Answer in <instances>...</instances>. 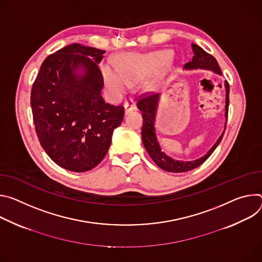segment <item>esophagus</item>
I'll return each instance as SVG.
<instances>
[{
    "label": "esophagus",
    "mask_w": 262,
    "mask_h": 262,
    "mask_svg": "<svg viewBox=\"0 0 262 262\" xmlns=\"http://www.w3.org/2000/svg\"><path fill=\"white\" fill-rule=\"evenodd\" d=\"M136 110V103L133 100H130L125 104V114H129L130 112Z\"/></svg>",
    "instance_id": "obj_1"
}]
</instances>
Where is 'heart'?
<instances>
[{
  "instance_id": "obj_1",
  "label": "heart",
  "mask_w": 262,
  "mask_h": 262,
  "mask_svg": "<svg viewBox=\"0 0 262 262\" xmlns=\"http://www.w3.org/2000/svg\"><path fill=\"white\" fill-rule=\"evenodd\" d=\"M169 58L167 51L149 54H135L121 58L119 70L110 66L102 67V74L108 90L115 96H122L131 86L163 67Z\"/></svg>"
}]
</instances>
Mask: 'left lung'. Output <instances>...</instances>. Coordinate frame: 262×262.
I'll list each match as a JSON object with an SVG mask.
<instances>
[{"label":"left lung","mask_w":262,"mask_h":262,"mask_svg":"<svg viewBox=\"0 0 262 262\" xmlns=\"http://www.w3.org/2000/svg\"><path fill=\"white\" fill-rule=\"evenodd\" d=\"M191 48L193 51L192 60L187 62L184 66V70H206L211 71L220 76H222L221 69L217 64V61L213 56L206 53L201 47L195 43H191ZM225 90H226V101H225V128L215 143L210 148V150L204 155L195 160L191 161H182L176 160L171 158L170 156L166 155L160 147L159 140L157 138L156 129H155V122H156V115L158 110V103L160 100V94L149 95L147 97H143L137 103V108L142 111V130H141V138L143 146L146 148L147 152L149 153L150 157L153 161L162 169L170 172H183L191 170L198 166H200L203 162H205L207 158L213 153L216 147L220 144L227 125V118H228V108H229V84L225 81Z\"/></svg>","instance_id":"1"}]
</instances>
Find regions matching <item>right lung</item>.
<instances>
[{
    "instance_id": "right-lung-1",
    "label": "right lung",
    "mask_w": 262,
    "mask_h": 262,
    "mask_svg": "<svg viewBox=\"0 0 262 262\" xmlns=\"http://www.w3.org/2000/svg\"><path fill=\"white\" fill-rule=\"evenodd\" d=\"M106 51L72 43L48 56L31 91L35 130L49 157L82 172L105 157L124 107L104 101L98 64Z\"/></svg>"
}]
</instances>
